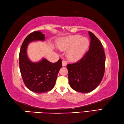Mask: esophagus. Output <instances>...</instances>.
Here are the masks:
<instances>
[{"label":"esophagus","instance_id":"34e87169","mask_svg":"<svg viewBox=\"0 0 124 124\" xmlns=\"http://www.w3.org/2000/svg\"><path fill=\"white\" fill-rule=\"evenodd\" d=\"M62 66H66L67 65V62L66 61H62Z\"/></svg>","mask_w":124,"mask_h":124}]
</instances>
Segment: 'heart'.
Segmentation results:
<instances>
[{
	"label": "heart",
	"mask_w": 124,
	"mask_h": 124,
	"mask_svg": "<svg viewBox=\"0 0 124 124\" xmlns=\"http://www.w3.org/2000/svg\"><path fill=\"white\" fill-rule=\"evenodd\" d=\"M89 46V41L87 37L80 35H70L64 37L58 44L61 50L67 51L66 56L68 60L75 61L81 58L87 52Z\"/></svg>",
	"instance_id": "1"
}]
</instances>
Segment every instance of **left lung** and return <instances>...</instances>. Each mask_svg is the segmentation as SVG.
I'll return each instance as SVG.
<instances>
[{
    "label": "left lung",
    "instance_id": "obj_1",
    "mask_svg": "<svg viewBox=\"0 0 124 124\" xmlns=\"http://www.w3.org/2000/svg\"><path fill=\"white\" fill-rule=\"evenodd\" d=\"M89 50L77 62L68 64V80L73 89L80 93L93 91L101 83L105 72V55L101 43L89 31Z\"/></svg>",
    "mask_w": 124,
    "mask_h": 124
}]
</instances>
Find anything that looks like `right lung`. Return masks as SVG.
<instances>
[{"instance_id": "right-lung-1", "label": "right lung", "mask_w": 124, "mask_h": 124, "mask_svg": "<svg viewBox=\"0 0 124 124\" xmlns=\"http://www.w3.org/2000/svg\"><path fill=\"white\" fill-rule=\"evenodd\" d=\"M45 35L40 31H34L29 34L21 45L19 60L21 76L25 85L31 91L44 93L50 91L54 87L57 74L62 68V60L56 63L42 58L38 62H32L27 55V48L31 42L44 41Z\"/></svg>"}]
</instances>
